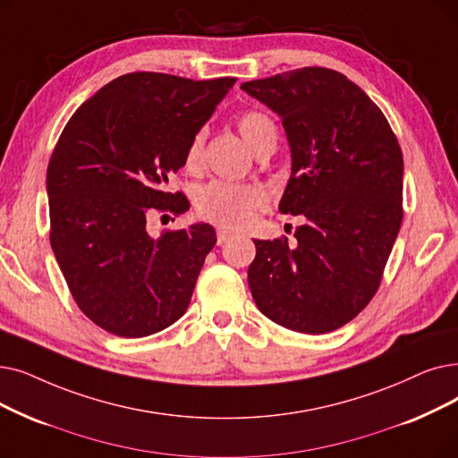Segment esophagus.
Here are the masks:
<instances>
[{"label": "esophagus", "instance_id": "34e87169", "mask_svg": "<svg viewBox=\"0 0 458 458\" xmlns=\"http://www.w3.org/2000/svg\"><path fill=\"white\" fill-rule=\"evenodd\" d=\"M232 237V233L228 232V230H225V228H218L216 230V243L218 245H223V243H226L228 240Z\"/></svg>", "mask_w": 458, "mask_h": 458}]
</instances>
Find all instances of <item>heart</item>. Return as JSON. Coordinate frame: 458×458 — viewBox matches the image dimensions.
<instances>
[{
    "mask_svg": "<svg viewBox=\"0 0 458 458\" xmlns=\"http://www.w3.org/2000/svg\"><path fill=\"white\" fill-rule=\"evenodd\" d=\"M237 129H240L243 140L252 151H256L266 142L276 140V125L273 119L260 110H247L237 117ZM206 132L198 131L187 148L185 166L194 170L200 166L204 157ZM264 204V192L254 185L211 182L204 185L196 194V211L206 221L218 225L228 230H240L249 221L252 213Z\"/></svg>",
    "mask_w": 458,
    "mask_h": 458,
    "instance_id": "obj_1",
    "label": "heart"
}]
</instances>
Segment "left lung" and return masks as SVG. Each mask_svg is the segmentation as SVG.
I'll return each mask as SVG.
<instances>
[{
	"label": "left lung",
	"instance_id": "1",
	"mask_svg": "<svg viewBox=\"0 0 458 458\" xmlns=\"http://www.w3.org/2000/svg\"><path fill=\"white\" fill-rule=\"evenodd\" d=\"M242 89L283 119L292 174L278 211L305 216L293 247L286 237L254 240V303L293 331L339 329L374 297L401 230V146L369 95L333 69H295Z\"/></svg>",
	"mask_w": 458,
	"mask_h": 458
}]
</instances>
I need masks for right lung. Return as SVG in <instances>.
I'll return each mask as SVG.
<instances>
[{
  "label": "right lung",
  "mask_w": 458,
  "mask_h": 458,
  "mask_svg": "<svg viewBox=\"0 0 458 458\" xmlns=\"http://www.w3.org/2000/svg\"><path fill=\"white\" fill-rule=\"evenodd\" d=\"M233 84L129 72L88 98L59 136L47 170L50 245L76 305L105 331L140 339L185 314L215 230L198 223L151 237L146 225L153 213L189 209L170 177Z\"/></svg>",
  "instance_id": "obj_1"
}]
</instances>
